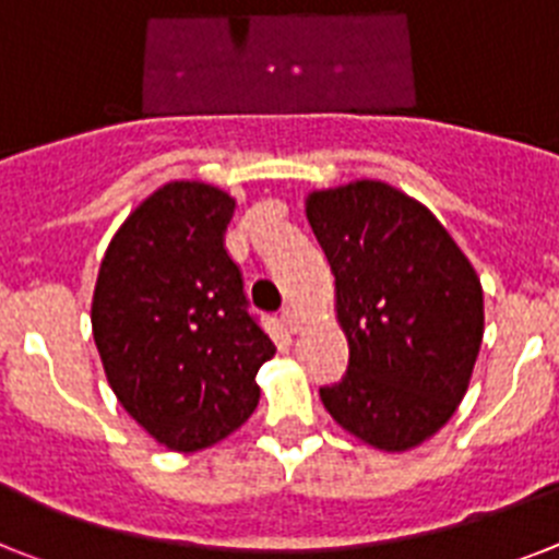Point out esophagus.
<instances>
[{"label": "esophagus", "mask_w": 559, "mask_h": 559, "mask_svg": "<svg viewBox=\"0 0 559 559\" xmlns=\"http://www.w3.org/2000/svg\"><path fill=\"white\" fill-rule=\"evenodd\" d=\"M281 323H284V330L287 332H298V316H295V309H281Z\"/></svg>", "instance_id": "obj_1"}]
</instances>
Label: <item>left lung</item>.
Listing matches in <instances>:
<instances>
[{
  "mask_svg": "<svg viewBox=\"0 0 559 559\" xmlns=\"http://www.w3.org/2000/svg\"><path fill=\"white\" fill-rule=\"evenodd\" d=\"M309 227L335 275L349 367L321 401L383 452L424 443L454 415L483 341L475 266L443 224L383 181L312 192Z\"/></svg>",
  "mask_w": 559,
  "mask_h": 559,
  "instance_id": "1",
  "label": "left lung"
}]
</instances>
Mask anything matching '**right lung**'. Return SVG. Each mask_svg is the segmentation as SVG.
Wrapping results in <instances>:
<instances>
[{
	"label": "right lung",
	"instance_id": "right-lung-1",
	"mask_svg": "<svg viewBox=\"0 0 559 559\" xmlns=\"http://www.w3.org/2000/svg\"><path fill=\"white\" fill-rule=\"evenodd\" d=\"M236 201L173 181L130 213L93 293L107 381L135 424L173 452H199L255 412L258 369L275 344L250 312L224 247Z\"/></svg>",
	"mask_w": 559,
	"mask_h": 559
}]
</instances>
